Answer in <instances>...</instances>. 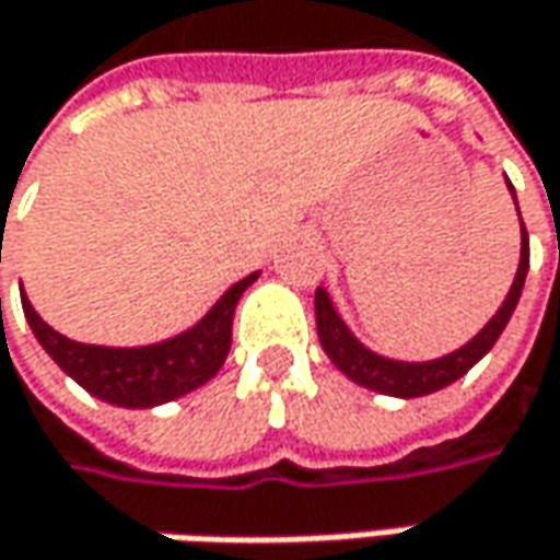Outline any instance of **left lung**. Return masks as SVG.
<instances>
[{
    "mask_svg": "<svg viewBox=\"0 0 560 560\" xmlns=\"http://www.w3.org/2000/svg\"><path fill=\"white\" fill-rule=\"evenodd\" d=\"M514 192V189H511ZM521 214V211H517ZM524 226V221H521ZM529 268V240L527 226H524V240H521V265H517V277L511 283V292L505 295L502 308L495 312V317L486 324L480 334L474 336L464 349L452 352V355L436 358V361H423V364H405V361H389V358H380L374 352H368L355 336L346 330V324L339 320V314L334 312L327 292H314V317H317V336H320V346L324 352L330 355L336 368L346 376H352L355 383L383 393V396H398V398H418L427 393H436L442 386L455 383L458 376H464L480 358L495 346V339L502 336L505 324L511 320V314L517 308V299L524 290V280H527Z\"/></svg>",
    "mask_w": 560,
    "mask_h": 560,
    "instance_id": "left-lung-1",
    "label": "left lung"
}]
</instances>
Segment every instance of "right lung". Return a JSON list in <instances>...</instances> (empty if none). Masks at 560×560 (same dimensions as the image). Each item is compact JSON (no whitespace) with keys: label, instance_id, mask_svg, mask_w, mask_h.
Masks as SVG:
<instances>
[{"label":"right lung","instance_id":"1","mask_svg":"<svg viewBox=\"0 0 560 560\" xmlns=\"http://www.w3.org/2000/svg\"><path fill=\"white\" fill-rule=\"evenodd\" d=\"M255 277L258 273H248L246 280L230 287L224 299L205 314L189 334L174 336L162 346H145V349L83 346L68 336L55 334L52 327L33 312L27 295H21V305L39 346L52 355L65 374L74 376L86 393L120 408H152V405L192 393L196 386L208 383L221 371L230 352L236 302L255 283Z\"/></svg>","mask_w":560,"mask_h":560}]
</instances>
